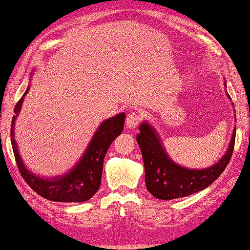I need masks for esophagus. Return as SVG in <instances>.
<instances>
[{"mask_svg":"<svg viewBox=\"0 0 250 250\" xmlns=\"http://www.w3.org/2000/svg\"><path fill=\"white\" fill-rule=\"evenodd\" d=\"M140 121H141V115L136 111H132L126 117V126H127V128L133 129L139 124Z\"/></svg>","mask_w":250,"mask_h":250,"instance_id":"obj_1","label":"esophagus"}]
</instances>
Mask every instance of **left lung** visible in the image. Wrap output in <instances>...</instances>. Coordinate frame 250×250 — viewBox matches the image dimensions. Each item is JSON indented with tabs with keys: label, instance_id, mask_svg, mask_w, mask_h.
<instances>
[{
	"label": "left lung",
	"instance_id": "left-lung-1",
	"mask_svg": "<svg viewBox=\"0 0 250 250\" xmlns=\"http://www.w3.org/2000/svg\"><path fill=\"white\" fill-rule=\"evenodd\" d=\"M139 129L136 141L145 163L146 187L153 197L163 200L187 197L206 189L223 173L234 149L235 128L227 152L216 164L204 169H189L169 158L151 125L142 123Z\"/></svg>",
	"mask_w": 250,
	"mask_h": 250
}]
</instances>
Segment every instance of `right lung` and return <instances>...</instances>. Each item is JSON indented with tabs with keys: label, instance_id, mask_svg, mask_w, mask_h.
Returning a JSON list of instances; mask_svg holds the SVG:
<instances>
[{
	"label": "right lung",
	"instance_id": "1",
	"mask_svg": "<svg viewBox=\"0 0 250 250\" xmlns=\"http://www.w3.org/2000/svg\"><path fill=\"white\" fill-rule=\"evenodd\" d=\"M28 90L29 86L21 99L17 102L15 107L16 115L12 117L11 122V145L20 174L35 192L47 200L60 203H83L88 200L100 188L104 156L111 142L124 128L125 112H121L102 122L84 156L69 173L50 180L41 179L35 174L30 173L23 165L15 140V122Z\"/></svg>",
	"mask_w": 250,
	"mask_h": 250
}]
</instances>
